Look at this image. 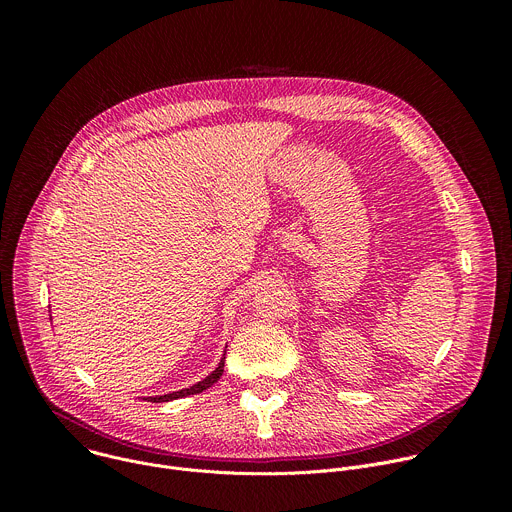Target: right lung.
Masks as SVG:
<instances>
[{"instance_id": "right-lung-1", "label": "right lung", "mask_w": 512, "mask_h": 512, "mask_svg": "<svg viewBox=\"0 0 512 512\" xmlns=\"http://www.w3.org/2000/svg\"><path fill=\"white\" fill-rule=\"evenodd\" d=\"M223 371H225V356L221 358V362H218V367L206 377V379H202L200 383H196V385H192V387H188V389H182V391H174V393H168V395H160V397H148V401H152V403H164V401H174V399H180V397H188V395H196V393H202V391H206L208 387H212L218 379H221V375H223Z\"/></svg>"}]
</instances>
